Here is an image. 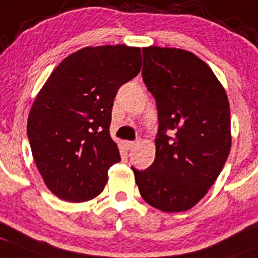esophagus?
Here are the masks:
<instances>
[{
  "label": "esophagus",
  "mask_w": 258,
  "mask_h": 258,
  "mask_svg": "<svg viewBox=\"0 0 258 258\" xmlns=\"http://www.w3.org/2000/svg\"><path fill=\"white\" fill-rule=\"evenodd\" d=\"M123 145H124V148L127 149V150H134L135 146L137 145V143H136V141L126 140V141H123Z\"/></svg>",
  "instance_id": "esophagus-1"
}]
</instances>
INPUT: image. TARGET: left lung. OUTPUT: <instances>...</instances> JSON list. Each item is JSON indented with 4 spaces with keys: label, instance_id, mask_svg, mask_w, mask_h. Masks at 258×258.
Masks as SVG:
<instances>
[{
    "label": "left lung",
    "instance_id": "1",
    "mask_svg": "<svg viewBox=\"0 0 258 258\" xmlns=\"http://www.w3.org/2000/svg\"><path fill=\"white\" fill-rule=\"evenodd\" d=\"M143 53V79L156 100L159 128L155 160L145 170L132 168L135 180L153 208L187 211L208 194L229 155V100L194 53L155 45Z\"/></svg>",
    "mask_w": 258,
    "mask_h": 258
}]
</instances>
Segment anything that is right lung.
I'll use <instances>...</instances> for the list:
<instances>
[{
  "mask_svg": "<svg viewBox=\"0 0 258 258\" xmlns=\"http://www.w3.org/2000/svg\"><path fill=\"white\" fill-rule=\"evenodd\" d=\"M139 47H85L67 56L38 93L28 137L38 170L53 195L84 202L104 189L121 160L109 134L118 89L141 70Z\"/></svg>",
  "mask_w": 258,
  "mask_h": 258,
  "instance_id": "add662e5",
  "label": "right lung"
}]
</instances>
